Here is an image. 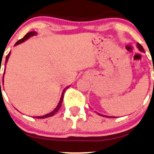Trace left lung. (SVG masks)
<instances>
[{
  "instance_id": "left-lung-1",
  "label": "left lung",
  "mask_w": 154,
  "mask_h": 154,
  "mask_svg": "<svg viewBox=\"0 0 154 154\" xmlns=\"http://www.w3.org/2000/svg\"><path fill=\"white\" fill-rule=\"evenodd\" d=\"M137 48H139V51H141V52H144V50L143 47H142V46L141 45L139 44V43H137ZM153 71H154V70H153ZM97 114H98L99 116H104V117H106V118H115V117H113V116H103V115H101V114H100V113H97Z\"/></svg>"
}]
</instances>
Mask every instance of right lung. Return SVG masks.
<instances>
[{
  "label": "right lung",
  "mask_w": 154,
  "mask_h": 154,
  "mask_svg": "<svg viewBox=\"0 0 154 154\" xmlns=\"http://www.w3.org/2000/svg\"><path fill=\"white\" fill-rule=\"evenodd\" d=\"M37 35V32H35V31H32V32H27V33L25 35H24V38H21V39H20L19 41H18L16 43H15V45H18L21 44V43H22V42H25L26 40L28 39L29 38H30L31 36H33V35ZM10 54H11V52L9 53L8 55H7V57H6V61H5V64H6V65H7V62H8L9 57H10ZM5 70H6V67H5V68H4V75H3V85H4V74H5ZM69 86H68L67 87H66V88H65L64 89H63V93H62L61 97H60V102H59L58 104H57V107H56V108L54 109L53 110L52 112H49V113H48V114L45 115V116H33V117L35 118V119H45V118L51 117V116H54V114H55V113H57V112H58V110L60 109V107H61L62 103H63V97H64V92H65V91H66V90L68 88H69ZM0 87H1V82H0Z\"/></svg>",
  "instance_id": "right-lung-1"
}]
</instances>
